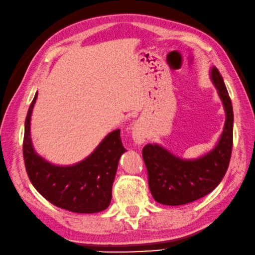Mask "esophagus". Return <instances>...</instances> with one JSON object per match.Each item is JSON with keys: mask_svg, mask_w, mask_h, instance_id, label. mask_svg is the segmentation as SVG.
<instances>
[{"mask_svg": "<svg viewBox=\"0 0 255 255\" xmlns=\"http://www.w3.org/2000/svg\"><path fill=\"white\" fill-rule=\"evenodd\" d=\"M132 139L136 144H142L146 140V131L140 121H136L132 128Z\"/></svg>", "mask_w": 255, "mask_h": 255, "instance_id": "esophagus-1", "label": "esophagus"}]
</instances>
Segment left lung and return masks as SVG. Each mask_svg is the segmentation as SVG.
<instances>
[{"instance_id":"1","label":"left lung","mask_w":255,"mask_h":255,"mask_svg":"<svg viewBox=\"0 0 255 255\" xmlns=\"http://www.w3.org/2000/svg\"><path fill=\"white\" fill-rule=\"evenodd\" d=\"M211 80L226 112L225 128L217 146L196 159L177 157L156 143H148L142 149L150 193L163 205H183L204 197L221 182L229 166L233 150V105L217 67L211 69Z\"/></svg>"}]
</instances>
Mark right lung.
<instances>
[{
  "mask_svg": "<svg viewBox=\"0 0 255 255\" xmlns=\"http://www.w3.org/2000/svg\"><path fill=\"white\" fill-rule=\"evenodd\" d=\"M37 92L25 121L22 154L28 178L38 193L60 209L75 213H97L107 209L120 157L125 151L121 130L105 136L95 151L82 162L58 166L34 150L30 139V116Z\"/></svg>",
  "mask_w": 255,
  "mask_h": 255,
  "instance_id": "right-lung-1",
  "label": "right lung"
}]
</instances>
